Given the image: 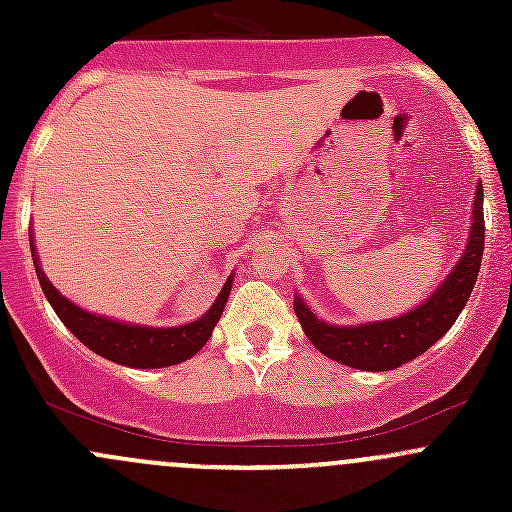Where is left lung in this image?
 <instances>
[{
  "instance_id": "left-lung-1",
  "label": "left lung",
  "mask_w": 512,
  "mask_h": 512,
  "mask_svg": "<svg viewBox=\"0 0 512 512\" xmlns=\"http://www.w3.org/2000/svg\"><path fill=\"white\" fill-rule=\"evenodd\" d=\"M483 242V185L478 183L466 252L451 270V275L446 277V282H441L436 292L428 294L421 307L411 309L401 317L386 319V322H366L354 324V327L342 324L339 327V324L317 319V314L307 307L302 297H294V314H297L309 342L329 359L361 371L396 369V366L421 356L453 327L478 280Z\"/></svg>"
}]
</instances>
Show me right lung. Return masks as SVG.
<instances>
[{
    "label": "right lung",
    "mask_w": 512,
    "mask_h": 512,
    "mask_svg": "<svg viewBox=\"0 0 512 512\" xmlns=\"http://www.w3.org/2000/svg\"><path fill=\"white\" fill-rule=\"evenodd\" d=\"M32 257L36 277H39V285L44 289V297L49 299V304L59 314L61 322L66 324V329L84 347H89L91 352H96L108 361H116V364L133 366V369H160V366L180 364V361L198 354L203 344L210 339V334H213L232 289V277H227L213 307L203 317L195 319V322L165 329L141 327V324H126L116 322V319L98 317V314L76 307L74 302H69L59 289H54V285L46 280V275L39 267V260H36L34 245Z\"/></svg>",
    "instance_id": "obj_1"
}]
</instances>
